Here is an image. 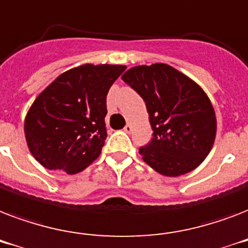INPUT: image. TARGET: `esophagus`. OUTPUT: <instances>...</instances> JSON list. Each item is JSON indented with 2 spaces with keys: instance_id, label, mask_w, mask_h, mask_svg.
Instances as JSON below:
<instances>
[{
  "instance_id": "1",
  "label": "esophagus",
  "mask_w": 248,
  "mask_h": 248,
  "mask_svg": "<svg viewBox=\"0 0 248 248\" xmlns=\"http://www.w3.org/2000/svg\"><path fill=\"white\" fill-rule=\"evenodd\" d=\"M124 131L127 132V134H130V132L132 131V126H131V124H126V126H124Z\"/></svg>"
}]
</instances>
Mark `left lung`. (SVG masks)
Wrapping results in <instances>:
<instances>
[{"mask_svg": "<svg viewBox=\"0 0 248 248\" xmlns=\"http://www.w3.org/2000/svg\"><path fill=\"white\" fill-rule=\"evenodd\" d=\"M122 79L147 105L153 138L139 149L144 162L165 176H180L203 162L216 136L215 110L203 90L162 63L131 68Z\"/></svg>", "mask_w": 248, "mask_h": 248, "instance_id": "left-lung-1", "label": "left lung"}]
</instances>
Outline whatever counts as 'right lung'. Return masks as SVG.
<instances>
[{
    "instance_id": "1",
    "label": "right lung",
    "mask_w": 248,
    "mask_h": 248,
    "mask_svg": "<svg viewBox=\"0 0 248 248\" xmlns=\"http://www.w3.org/2000/svg\"><path fill=\"white\" fill-rule=\"evenodd\" d=\"M124 65L83 64L64 72L33 101L24 122L32 155L48 170L81 172L107 139V95Z\"/></svg>"
}]
</instances>
